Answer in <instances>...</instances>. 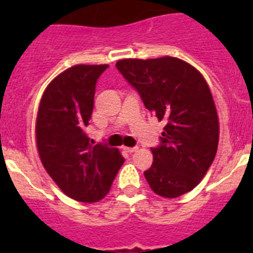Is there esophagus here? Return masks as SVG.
I'll return each instance as SVG.
<instances>
[{"label": "esophagus", "instance_id": "1", "mask_svg": "<svg viewBox=\"0 0 253 253\" xmlns=\"http://www.w3.org/2000/svg\"><path fill=\"white\" fill-rule=\"evenodd\" d=\"M123 150L126 151V152H128V154H134V152L138 151V147H125Z\"/></svg>", "mask_w": 253, "mask_h": 253}]
</instances>
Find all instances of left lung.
<instances>
[{
  "instance_id": "left-lung-1",
  "label": "left lung",
  "mask_w": 253,
  "mask_h": 253,
  "mask_svg": "<svg viewBox=\"0 0 253 253\" xmlns=\"http://www.w3.org/2000/svg\"><path fill=\"white\" fill-rule=\"evenodd\" d=\"M115 67L166 126L144 172L156 194L176 198L200 184L214 162L219 122L211 91L194 67L177 57L123 59Z\"/></svg>"
}]
</instances>
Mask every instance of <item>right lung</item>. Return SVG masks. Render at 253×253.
I'll return each instance as SVG.
<instances>
[{
	"instance_id": "right-lung-1",
	"label": "right lung",
	"mask_w": 253,
	"mask_h": 253,
	"mask_svg": "<svg viewBox=\"0 0 253 253\" xmlns=\"http://www.w3.org/2000/svg\"><path fill=\"white\" fill-rule=\"evenodd\" d=\"M109 65H75L55 77L42 95L37 146L42 164L61 192L80 202L106 196L125 159L118 148L93 144L89 126L95 84Z\"/></svg>"
}]
</instances>
